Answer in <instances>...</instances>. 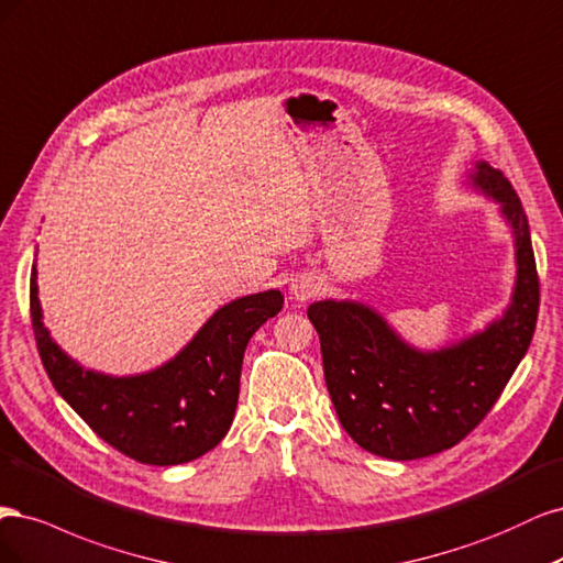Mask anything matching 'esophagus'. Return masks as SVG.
Here are the masks:
<instances>
[{
	"label": "esophagus",
	"instance_id": "1",
	"mask_svg": "<svg viewBox=\"0 0 563 563\" xmlns=\"http://www.w3.org/2000/svg\"><path fill=\"white\" fill-rule=\"evenodd\" d=\"M318 289H320V285L316 280L299 278V280L292 283V297L299 299V301H306V299H311L313 295H318Z\"/></svg>",
	"mask_w": 563,
	"mask_h": 563
}]
</instances>
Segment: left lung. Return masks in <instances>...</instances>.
I'll return each instance as SVG.
<instances>
[{"label": "left lung", "instance_id": "8db88e82", "mask_svg": "<svg viewBox=\"0 0 563 563\" xmlns=\"http://www.w3.org/2000/svg\"><path fill=\"white\" fill-rule=\"evenodd\" d=\"M470 183L500 203L515 233L517 283L500 320L449 349L423 353L365 303L324 299L308 306L339 421L376 456L413 461L459 444L492 411L533 339L540 283L529 220L507 177L486 161H477Z\"/></svg>", "mask_w": 563, "mask_h": 563}]
</instances>
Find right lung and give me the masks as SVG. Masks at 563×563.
<instances>
[{"label":"right lung","instance_id":"obj_1","mask_svg":"<svg viewBox=\"0 0 563 563\" xmlns=\"http://www.w3.org/2000/svg\"><path fill=\"white\" fill-rule=\"evenodd\" d=\"M283 308L278 289L241 297L217 311L166 365L137 376L84 369L48 336L30 276V316L44 369L65 402L98 438L147 465H177L224 440L239 405L250 336Z\"/></svg>","mask_w":563,"mask_h":563}]
</instances>
